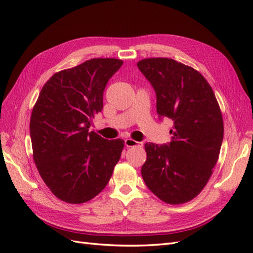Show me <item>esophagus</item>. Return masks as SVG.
<instances>
[{
    "instance_id": "1",
    "label": "esophagus",
    "mask_w": 253,
    "mask_h": 253,
    "mask_svg": "<svg viewBox=\"0 0 253 253\" xmlns=\"http://www.w3.org/2000/svg\"><path fill=\"white\" fill-rule=\"evenodd\" d=\"M125 143L126 147L128 148H132V147H142L143 143L140 142V141H136V140H133L131 138H127L125 140Z\"/></svg>"
}]
</instances>
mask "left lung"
I'll return each mask as SVG.
<instances>
[{
    "label": "left lung",
    "instance_id": "8db88e82",
    "mask_svg": "<svg viewBox=\"0 0 253 253\" xmlns=\"http://www.w3.org/2000/svg\"><path fill=\"white\" fill-rule=\"evenodd\" d=\"M137 66L155 90L159 118L174 124L171 142L144 144L142 178L163 202L187 203L205 188L219 156L224 122L218 102L192 67L168 58L143 59Z\"/></svg>",
    "mask_w": 253,
    "mask_h": 253
}]
</instances>
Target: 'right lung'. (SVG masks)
<instances>
[{
  "label": "right lung",
  "mask_w": 253,
  "mask_h": 253,
  "mask_svg": "<svg viewBox=\"0 0 253 253\" xmlns=\"http://www.w3.org/2000/svg\"><path fill=\"white\" fill-rule=\"evenodd\" d=\"M114 58L90 59L63 70L44 84L30 117L34 160L59 200L90 201L108 185L125 141L89 132L103 109V91L122 65Z\"/></svg>",
  "instance_id": "right-lung-1"
}]
</instances>
